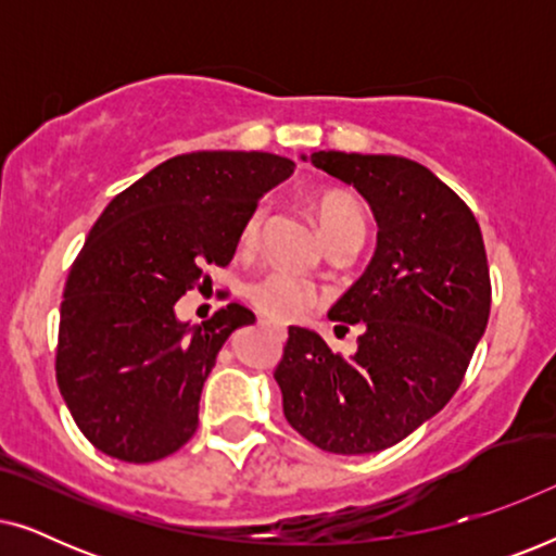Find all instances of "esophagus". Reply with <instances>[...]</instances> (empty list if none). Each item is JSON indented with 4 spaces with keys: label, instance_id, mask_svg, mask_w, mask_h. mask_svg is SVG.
I'll return each instance as SVG.
<instances>
[{
    "label": "esophagus",
    "instance_id": "obj_1",
    "mask_svg": "<svg viewBox=\"0 0 556 556\" xmlns=\"http://www.w3.org/2000/svg\"><path fill=\"white\" fill-rule=\"evenodd\" d=\"M270 324H273V321H268V318H261V326H270ZM273 326H278V324H273ZM278 329L283 331V326H278Z\"/></svg>",
    "mask_w": 556,
    "mask_h": 556
}]
</instances>
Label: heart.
<instances>
[{
  "label": "heart",
  "instance_id": "1",
  "mask_svg": "<svg viewBox=\"0 0 556 556\" xmlns=\"http://www.w3.org/2000/svg\"><path fill=\"white\" fill-rule=\"evenodd\" d=\"M316 219L321 227L324 240L333 238V235L349 232V230H364V212L359 210L352 197L341 192H324L318 197L316 204ZM265 210L255 207L250 212L245 225H242L240 242L242 245H253L261 235ZM250 299L263 314H268L278 321H291L306 314L308 308H314L318 303V291L308 280L288 270H268L250 286Z\"/></svg>",
  "mask_w": 556,
  "mask_h": 556
}]
</instances>
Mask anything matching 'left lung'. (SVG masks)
I'll return each instance as SVG.
<instances>
[{
  "label": "left lung",
  "mask_w": 556,
  "mask_h": 556,
  "mask_svg": "<svg viewBox=\"0 0 556 556\" xmlns=\"http://www.w3.org/2000/svg\"><path fill=\"white\" fill-rule=\"evenodd\" d=\"M367 200L377 250L333 303L331 321L362 324L359 349L333 354L291 326L276 369L283 415L326 453L397 445L447 405L491 311L483 235L468 204L428 166L392 154L301 156Z\"/></svg>",
  "instance_id": "left-lung-1"
}]
</instances>
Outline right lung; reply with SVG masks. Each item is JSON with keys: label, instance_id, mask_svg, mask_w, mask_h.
<instances>
[{"label": "right lung", "instance_id": "1", "mask_svg": "<svg viewBox=\"0 0 556 556\" xmlns=\"http://www.w3.org/2000/svg\"><path fill=\"white\" fill-rule=\"evenodd\" d=\"M293 169L268 151H192L143 174L90 227L67 273L55 371L98 451L151 463L194 435L204 379L255 314L230 303L189 324L177 301L232 261L248 215Z\"/></svg>", "mask_w": 556, "mask_h": 556}]
</instances>
